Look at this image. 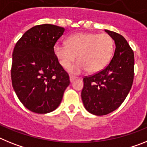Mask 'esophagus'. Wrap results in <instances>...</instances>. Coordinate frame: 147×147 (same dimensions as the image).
<instances>
[{
    "mask_svg": "<svg viewBox=\"0 0 147 147\" xmlns=\"http://www.w3.org/2000/svg\"><path fill=\"white\" fill-rule=\"evenodd\" d=\"M76 79V77H75V76H70V81H71V82H73Z\"/></svg>",
    "mask_w": 147,
    "mask_h": 147,
    "instance_id": "obj_1",
    "label": "esophagus"
}]
</instances>
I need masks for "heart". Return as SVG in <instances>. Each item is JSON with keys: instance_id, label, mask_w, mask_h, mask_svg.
Wrapping results in <instances>:
<instances>
[{"instance_id": "1", "label": "heart", "mask_w": 147, "mask_h": 147, "mask_svg": "<svg viewBox=\"0 0 147 147\" xmlns=\"http://www.w3.org/2000/svg\"><path fill=\"white\" fill-rule=\"evenodd\" d=\"M113 48V40L107 34L80 33L68 37L67 44L57 42L54 51L64 68L69 67L78 55L79 61L69 69L71 74H78L88 69L92 73L103 69L112 57Z\"/></svg>"}]
</instances>
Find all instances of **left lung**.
<instances>
[{
    "instance_id": "left-lung-1",
    "label": "left lung",
    "mask_w": 147,
    "mask_h": 147,
    "mask_svg": "<svg viewBox=\"0 0 147 147\" xmlns=\"http://www.w3.org/2000/svg\"><path fill=\"white\" fill-rule=\"evenodd\" d=\"M115 41L112 59L104 69L83 78L81 96L88 112L107 115L123 103L134 79V53L122 35L105 29Z\"/></svg>"
}]
</instances>
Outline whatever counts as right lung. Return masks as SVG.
<instances>
[{"label": "right lung", "mask_w": 147, "mask_h": 147, "mask_svg": "<svg viewBox=\"0 0 147 147\" xmlns=\"http://www.w3.org/2000/svg\"><path fill=\"white\" fill-rule=\"evenodd\" d=\"M65 28L37 25L18 40L12 53L11 83L18 98L28 110L48 113L58 107L70 84L54 47Z\"/></svg>", "instance_id": "1"}]
</instances>
